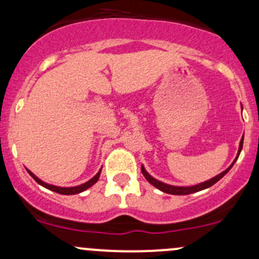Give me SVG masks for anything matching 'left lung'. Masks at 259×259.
Listing matches in <instances>:
<instances>
[{
    "mask_svg": "<svg viewBox=\"0 0 259 259\" xmlns=\"http://www.w3.org/2000/svg\"><path fill=\"white\" fill-rule=\"evenodd\" d=\"M242 146H243V137L241 138V142H240V147H238V153H237V157L235 158V160H233V163L231 164L229 168L226 169V170H224L222 173H220L219 175H216V177L211 178V179L206 180V182L204 183H200V184L197 185H193V186H174V185H169V184H165V183L160 182V180H157L155 178H153L151 174H148V171L144 169V166L142 165L141 170H142V174L144 175V178H146L147 180H148L149 183L153 186H155L157 189H159L160 191H163V193H166V194H171V195H189V194H193V193H197V191L200 190H204V189H207L210 188V186H212L215 183H218L221 178H224L225 175L229 173V170L231 168H232V165L235 164L236 160H237L238 155H240V153L242 151Z\"/></svg>",
    "mask_w": 259,
    "mask_h": 259,
    "instance_id": "1",
    "label": "left lung"
}]
</instances>
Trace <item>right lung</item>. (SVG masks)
<instances>
[{"mask_svg": "<svg viewBox=\"0 0 259 259\" xmlns=\"http://www.w3.org/2000/svg\"><path fill=\"white\" fill-rule=\"evenodd\" d=\"M27 171H28L30 177H32L33 179H34L35 182L38 183V184L41 185V186H44V188L49 189V190H52V191H55V193H58V194H62V195H74V194H79V193H82V191H85L86 189H89V188H90V186H93L94 184H95V183L97 182V180H99V178H100V174H101V169H100V170H99V173H97V174L95 175V177H94V178H91V179L89 180V182L84 183V184H81V185H77V186H71V188H62V186H55V185L48 184V183H44L43 180H40L39 178H38V177H35V175L33 174L32 171H30V170H28V169H27Z\"/></svg>", "mask_w": 259, "mask_h": 259, "instance_id": "right-lung-1", "label": "right lung"}]
</instances>
